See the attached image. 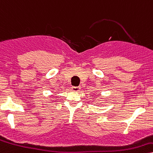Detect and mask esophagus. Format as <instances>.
<instances>
[{
	"label": "esophagus",
	"mask_w": 153,
	"mask_h": 153,
	"mask_svg": "<svg viewBox=\"0 0 153 153\" xmlns=\"http://www.w3.org/2000/svg\"><path fill=\"white\" fill-rule=\"evenodd\" d=\"M71 90L73 91H79L80 90V87L79 86H73V87H71Z\"/></svg>",
	"instance_id": "obj_1"
}]
</instances>
